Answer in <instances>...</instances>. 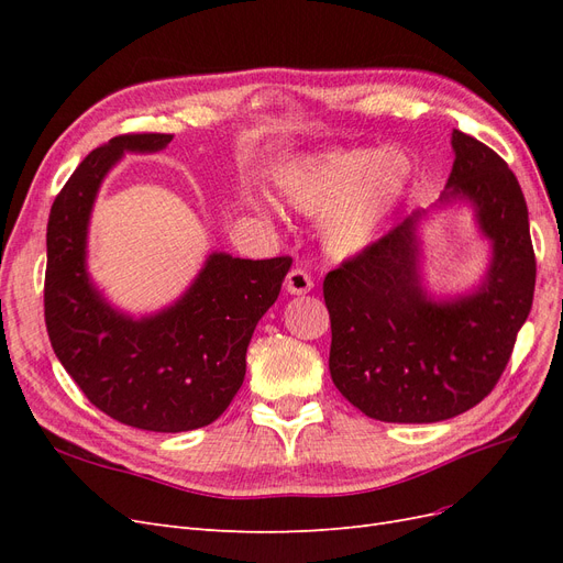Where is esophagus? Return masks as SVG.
Returning <instances> with one entry per match:
<instances>
[{
    "label": "esophagus",
    "instance_id": "1",
    "mask_svg": "<svg viewBox=\"0 0 563 563\" xmlns=\"http://www.w3.org/2000/svg\"><path fill=\"white\" fill-rule=\"evenodd\" d=\"M312 286H314V282H312V277H310V272H308V269L294 267L291 272H288V277H286V291L291 294V296L310 294V291H312Z\"/></svg>",
    "mask_w": 563,
    "mask_h": 563
}]
</instances>
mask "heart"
<instances>
[{"mask_svg": "<svg viewBox=\"0 0 563 563\" xmlns=\"http://www.w3.org/2000/svg\"><path fill=\"white\" fill-rule=\"evenodd\" d=\"M413 178L401 150H335L279 164L272 185L288 207L321 213L323 236L338 255L368 249L395 213Z\"/></svg>", "mask_w": 563, "mask_h": 563, "instance_id": "obj_1", "label": "heart"}]
</instances>
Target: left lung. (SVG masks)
Instances as JSON below:
<instances>
[{
  "instance_id": "8db88e82",
  "label": "left lung",
  "mask_w": 563,
  "mask_h": 563,
  "mask_svg": "<svg viewBox=\"0 0 563 563\" xmlns=\"http://www.w3.org/2000/svg\"><path fill=\"white\" fill-rule=\"evenodd\" d=\"M441 201L465 197L493 242L476 294L434 302L420 288L416 220L391 228L323 279L329 368L352 406L383 422H439L490 395L531 312L536 253L517 176L482 141L453 131Z\"/></svg>"
}]
</instances>
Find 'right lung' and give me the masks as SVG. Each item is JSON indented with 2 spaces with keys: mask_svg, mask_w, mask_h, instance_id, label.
Returning <instances> with one entry per match:
<instances>
[{
  "mask_svg": "<svg viewBox=\"0 0 563 563\" xmlns=\"http://www.w3.org/2000/svg\"><path fill=\"white\" fill-rule=\"evenodd\" d=\"M172 133H124L96 147L48 213L44 321L65 371L106 416L147 432H187L223 416L246 373V347L275 305L291 258L209 255L174 308L135 321L87 275V225L100 180L124 150L155 152Z\"/></svg>",
  "mask_w": 563,
  "mask_h": 563,
  "instance_id": "1",
  "label": "right lung"
}]
</instances>
